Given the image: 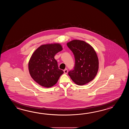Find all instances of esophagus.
<instances>
[{
    "mask_svg": "<svg viewBox=\"0 0 129 129\" xmlns=\"http://www.w3.org/2000/svg\"><path fill=\"white\" fill-rule=\"evenodd\" d=\"M63 71H64V73L65 74H67V73H68V70H67V69H66Z\"/></svg>",
    "mask_w": 129,
    "mask_h": 129,
    "instance_id": "1",
    "label": "esophagus"
}]
</instances>
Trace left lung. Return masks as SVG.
<instances>
[{"label": "left lung", "mask_w": 129, "mask_h": 129, "mask_svg": "<svg viewBox=\"0 0 129 129\" xmlns=\"http://www.w3.org/2000/svg\"><path fill=\"white\" fill-rule=\"evenodd\" d=\"M67 45L74 54L75 65L68 74L78 85H85L96 77L99 69V59L93 47L83 41L73 40Z\"/></svg>", "instance_id": "left-lung-1"}]
</instances>
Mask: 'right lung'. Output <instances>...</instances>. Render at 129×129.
Returning <instances> with one entry per match:
<instances>
[{"label": "right lung", "instance_id": "obj_1", "mask_svg": "<svg viewBox=\"0 0 129 129\" xmlns=\"http://www.w3.org/2000/svg\"><path fill=\"white\" fill-rule=\"evenodd\" d=\"M62 50L60 44L51 43L41 45L33 52L28 62V70L31 77L39 85L50 88L63 74L54 58L55 54Z\"/></svg>", "mask_w": 129, "mask_h": 129}]
</instances>
